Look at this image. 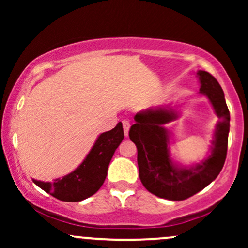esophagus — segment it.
<instances>
[{
	"mask_svg": "<svg viewBox=\"0 0 248 248\" xmlns=\"http://www.w3.org/2000/svg\"><path fill=\"white\" fill-rule=\"evenodd\" d=\"M122 124H124V136H128V134H129V128H130L129 121L124 120V121H122Z\"/></svg>",
	"mask_w": 248,
	"mask_h": 248,
	"instance_id": "obj_1",
	"label": "esophagus"
}]
</instances>
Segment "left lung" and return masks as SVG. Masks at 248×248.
Here are the masks:
<instances>
[{
    "label": "left lung",
    "mask_w": 248,
    "mask_h": 248,
    "mask_svg": "<svg viewBox=\"0 0 248 248\" xmlns=\"http://www.w3.org/2000/svg\"><path fill=\"white\" fill-rule=\"evenodd\" d=\"M198 95L207 98L218 116L211 146L203 160L186 164L171 156V130L166 127L181 116L178 106H158L140 110L134 116L129 138L138 148L140 179L149 192L169 201H183L215 181L223 169L227 153L230 112L219 82L206 71H197Z\"/></svg>",
    "instance_id": "obj_1"
}]
</instances>
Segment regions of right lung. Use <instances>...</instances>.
<instances>
[{
    "label": "right lung",
    "mask_w": 248,
    "mask_h": 248,
    "mask_svg": "<svg viewBox=\"0 0 248 248\" xmlns=\"http://www.w3.org/2000/svg\"><path fill=\"white\" fill-rule=\"evenodd\" d=\"M124 140V128L119 122L115 128L101 133L84 161L72 172L56 178L53 182H32L59 201L80 202L98 191L107 176L109 162L116 148Z\"/></svg>",
    "instance_id": "add662e5"
}]
</instances>
